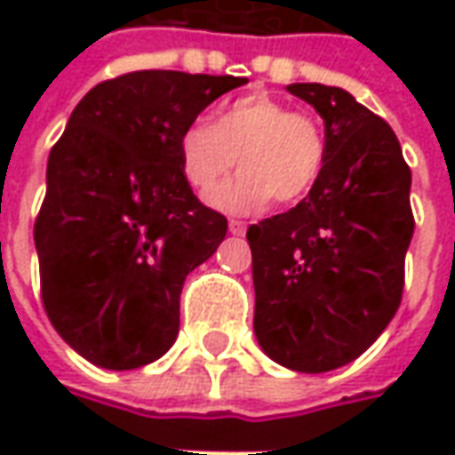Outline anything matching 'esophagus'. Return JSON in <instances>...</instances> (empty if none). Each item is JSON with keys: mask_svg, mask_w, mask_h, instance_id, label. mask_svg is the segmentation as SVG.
<instances>
[{"mask_svg": "<svg viewBox=\"0 0 455 455\" xmlns=\"http://www.w3.org/2000/svg\"><path fill=\"white\" fill-rule=\"evenodd\" d=\"M228 228H230V233H233V235H245L248 222H243V220H230V222H228Z\"/></svg>", "mask_w": 455, "mask_h": 455, "instance_id": "34e87169", "label": "esophagus"}]
</instances>
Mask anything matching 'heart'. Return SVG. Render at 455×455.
<instances>
[{"label": "heart", "instance_id": "b5f03b06", "mask_svg": "<svg viewBox=\"0 0 455 455\" xmlns=\"http://www.w3.org/2000/svg\"><path fill=\"white\" fill-rule=\"evenodd\" d=\"M243 172L220 184L210 202L228 212H253L275 200H304L326 159L322 124L268 93L235 98L218 121H192L180 136V164L197 192H210L237 164Z\"/></svg>", "mask_w": 455, "mask_h": 455}]
</instances>
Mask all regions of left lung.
Masks as SVG:
<instances>
[{"label": "left lung", "instance_id": "obj_1", "mask_svg": "<svg viewBox=\"0 0 455 455\" xmlns=\"http://www.w3.org/2000/svg\"><path fill=\"white\" fill-rule=\"evenodd\" d=\"M289 93L323 118L326 159L308 197L248 228L253 329L273 362L329 372L357 359L403 301L411 166L387 121L347 91L293 83Z\"/></svg>", "mask_w": 455, "mask_h": 455}]
</instances>
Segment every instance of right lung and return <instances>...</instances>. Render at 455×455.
<instances>
[{
  "label": "right lung",
  "instance_id": "right-lung-1",
  "mask_svg": "<svg viewBox=\"0 0 455 455\" xmlns=\"http://www.w3.org/2000/svg\"><path fill=\"white\" fill-rule=\"evenodd\" d=\"M243 83L177 70L103 80L50 151L35 220L43 306L98 367H144L177 339L184 278L228 233L184 180L180 136Z\"/></svg>",
  "mask_w": 455,
  "mask_h": 455
}]
</instances>
